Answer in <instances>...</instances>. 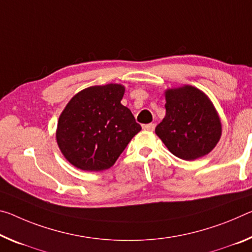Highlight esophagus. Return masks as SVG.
Wrapping results in <instances>:
<instances>
[{"instance_id": "esophagus-1", "label": "esophagus", "mask_w": 252, "mask_h": 252, "mask_svg": "<svg viewBox=\"0 0 252 252\" xmlns=\"http://www.w3.org/2000/svg\"><path fill=\"white\" fill-rule=\"evenodd\" d=\"M155 125L154 123H149V125H145L143 126V130L146 131H154L155 130Z\"/></svg>"}]
</instances>
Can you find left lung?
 Segmentation results:
<instances>
[{
  "label": "left lung",
  "mask_w": 252,
  "mask_h": 252,
  "mask_svg": "<svg viewBox=\"0 0 252 252\" xmlns=\"http://www.w3.org/2000/svg\"><path fill=\"white\" fill-rule=\"evenodd\" d=\"M166 115L155 132L183 160L206 156L222 134L219 113L209 96L191 85L165 91Z\"/></svg>",
  "instance_id": "obj_1"
}]
</instances>
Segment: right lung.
Segmentation results:
<instances>
[{"mask_svg": "<svg viewBox=\"0 0 252 252\" xmlns=\"http://www.w3.org/2000/svg\"><path fill=\"white\" fill-rule=\"evenodd\" d=\"M125 91L121 84L95 85L78 92L67 103L58 119L56 140L76 168H111L141 130L131 111L121 104Z\"/></svg>", "mask_w": 252, "mask_h": 252, "instance_id": "right-lung-1", "label": "right lung"}]
</instances>
